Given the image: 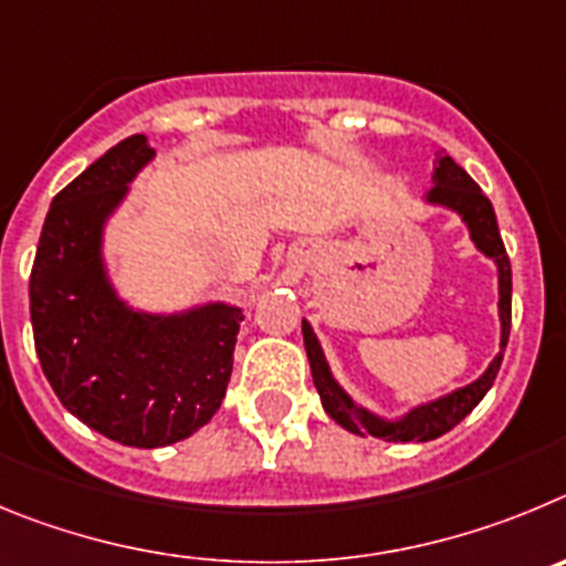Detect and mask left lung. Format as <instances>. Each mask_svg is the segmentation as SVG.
<instances>
[{"instance_id": "left-lung-1", "label": "left lung", "mask_w": 566, "mask_h": 566, "mask_svg": "<svg viewBox=\"0 0 566 566\" xmlns=\"http://www.w3.org/2000/svg\"><path fill=\"white\" fill-rule=\"evenodd\" d=\"M434 182L431 188V200L442 202V206H451L462 213V220L471 228V237L476 242L480 251H485L493 262L499 264V315H502V353L493 358V364L488 366V371L480 380H473L465 389H457L454 395L440 397L434 403H426L420 409L411 411L409 417H403L400 422H384L375 415L364 411L360 406H355L349 397L344 395L338 384L329 375V366L321 353L318 338L313 335L310 324L304 321V346H307L310 358V371H313V384L318 389L321 406L333 417L338 426H344L346 431L353 434H371L380 437L386 442H429L442 437L446 431H451L462 417H468L473 411V406L480 403L482 397L488 395V389L493 386L499 375V366H502V355H505L507 335H511V259H507L505 242H502V233L496 226V213H493L491 200L482 195V188L473 182V177L468 175L462 166H457L451 157L442 155L434 169Z\"/></svg>"}]
</instances>
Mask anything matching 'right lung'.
Here are the masks:
<instances>
[{
  "label": "right lung",
  "instance_id": "obj_1",
  "mask_svg": "<svg viewBox=\"0 0 566 566\" xmlns=\"http://www.w3.org/2000/svg\"><path fill=\"white\" fill-rule=\"evenodd\" d=\"M155 151L132 135L53 197L33 271L30 321L50 386L81 422L120 446L160 448L220 409L242 310L175 318L126 310L101 271V222Z\"/></svg>",
  "mask_w": 566,
  "mask_h": 566
}]
</instances>
